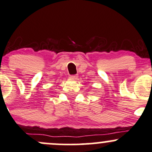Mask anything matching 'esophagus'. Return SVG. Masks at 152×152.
I'll list each match as a JSON object with an SVG mask.
<instances>
[{"label":"esophagus","mask_w":152,"mask_h":152,"mask_svg":"<svg viewBox=\"0 0 152 152\" xmlns=\"http://www.w3.org/2000/svg\"><path fill=\"white\" fill-rule=\"evenodd\" d=\"M76 78H77V76H76V75H73V76H70V79H76Z\"/></svg>","instance_id":"obj_1"}]
</instances>
